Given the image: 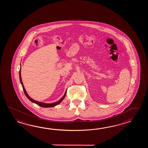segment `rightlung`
Segmentation results:
<instances>
[{
  "label": "right lung",
  "instance_id": "add662e5",
  "mask_svg": "<svg viewBox=\"0 0 148 148\" xmlns=\"http://www.w3.org/2000/svg\"><path fill=\"white\" fill-rule=\"evenodd\" d=\"M19 79H20V82H21V84H22V86L23 89V90H24V94H25V95H26V96L27 97L28 99L30 101H31L32 102H33V103H34L36 104H37L38 105V106H41V107H54V106H56L57 105H58V104H60V103L62 101H63V99L65 98L66 97V92H65V94L64 95V96H63L62 98L60 99V101H57V102H56V103H51V104H47V103H42V102H40V101H35L34 99H32L29 96H28V94H27V92H26V91L25 90V88H24V86H23V84L22 80V78H21V69H20V70H19Z\"/></svg>",
  "mask_w": 148,
  "mask_h": 148
}]
</instances>
